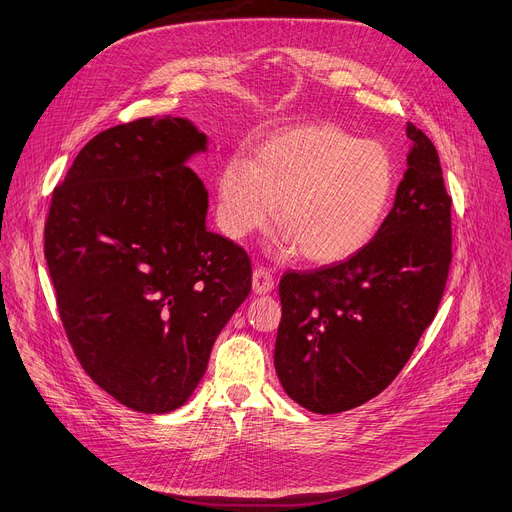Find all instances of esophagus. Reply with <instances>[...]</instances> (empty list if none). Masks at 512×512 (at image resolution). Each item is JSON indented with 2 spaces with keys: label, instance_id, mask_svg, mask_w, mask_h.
Segmentation results:
<instances>
[{
  "label": "esophagus",
  "instance_id": "esophagus-1",
  "mask_svg": "<svg viewBox=\"0 0 512 512\" xmlns=\"http://www.w3.org/2000/svg\"><path fill=\"white\" fill-rule=\"evenodd\" d=\"M274 289V276L266 268H255L253 270V291L255 293H270Z\"/></svg>",
  "mask_w": 512,
  "mask_h": 512
}]
</instances>
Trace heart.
Wrapping results in <instances>:
<instances>
[{
    "instance_id": "1",
    "label": "heart",
    "mask_w": 512,
    "mask_h": 512,
    "mask_svg": "<svg viewBox=\"0 0 512 512\" xmlns=\"http://www.w3.org/2000/svg\"><path fill=\"white\" fill-rule=\"evenodd\" d=\"M396 189V162L380 141H363L333 122L287 128L263 141L253 162L227 160L217 181L221 230L240 240L261 230L276 204L285 230L280 253L316 266L361 253L384 223Z\"/></svg>"
}]
</instances>
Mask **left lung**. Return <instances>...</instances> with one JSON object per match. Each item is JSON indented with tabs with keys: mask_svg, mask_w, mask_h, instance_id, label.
Returning a JSON list of instances; mask_svg holds the SVG:
<instances>
[{
	"mask_svg": "<svg viewBox=\"0 0 512 512\" xmlns=\"http://www.w3.org/2000/svg\"><path fill=\"white\" fill-rule=\"evenodd\" d=\"M413 147L392 211L346 261L287 272L274 365L314 413H339L390 386L437 316L451 263V196L439 154L407 124Z\"/></svg>",
	"mask_w": 512,
	"mask_h": 512,
	"instance_id": "1",
	"label": "left lung"
}]
</instances>
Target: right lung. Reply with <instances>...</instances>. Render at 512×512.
<instances>
[{"mask_svg":"<svg viewBox=\"0 0 512 512\" xmlns=\"http://www.w3.org/2000/svg\"><path fill=\"white\" fill-rule=\"evenodd\" d=\"M206 137L181 118L111 126L54 187L44 255L69 344L94 384L143 413L181 407L251 293L242 246L206 230L185 160Z\"/></svg>","mask_w":512,"mask_h":512,"instance_id":"1","label":"right lung"}]
</instances>
